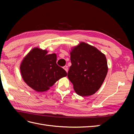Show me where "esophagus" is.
I'll list each match as a JSON object with an SVG mask.
<instances>
[{
	"instance_id": "obj_1",
	"label": "esophagus",
	"mask_w": 134,
	"mask_h": 134,
	"mask_svg": "<svg viewBox=\"0 0 134 134\" xmlns=\"http://www.w3.org/2000/svg\"><path fill=\"white\" fill-rule=\"evenodd\" d=\"M63 69L65 70V71L67 72H68V66H67V65H65V66H64L63 67Z\"/></svg>"
}]
</instances>
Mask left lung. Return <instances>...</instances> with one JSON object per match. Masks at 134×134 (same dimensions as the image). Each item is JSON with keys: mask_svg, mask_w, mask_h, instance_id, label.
Wrapping results in <instances>:
<instances>
[{"mask_svg": "<svg viewBox=\"0 0 134 134\" xmlns=\"http://www.w3.org/2000/svg\"><path fill=\"white\" fill-rule=\"evenodd\" d=\"M70 55L71 65L67 76L75 92L83 97L94 94L107 74L106 57L96 48L85 42L74 48Z\"/></svg>", "mask_w": 134, "mask_h": 134, "instance_id": "1", "label": "left lung"}]
</instances>
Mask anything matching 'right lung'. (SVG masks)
<instances>
[{
  "label": "right lung",
  "instance_id": "right-lung-1",
  "mask_svg": "<svg viewBox=\"0 0 134 134\" xmlns=\"http://www.w3.org/2000/svg\"><path fill=\"white\" fill-rule=\"evenodd\" d=\"M22 78L28 86L38 92H45L66 71L56 64L55 53L47 54L46 50L34 48L24 59L21 67Z\"/></svg>",
  "mask_w": 134,
  "mask_h": 134
}]
</instances>
